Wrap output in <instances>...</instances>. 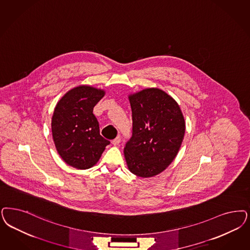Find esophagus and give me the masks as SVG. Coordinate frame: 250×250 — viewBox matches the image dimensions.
I'll return each instance as SVG.
<instances>
[{"label":"esophagus","mask_w":250,"mask_h":250,"mask_svg":"<svg viewBox=\"0 0 250 250\" xmlns=\"http://www.w3.org/2000/svg\"><path fill=\"white\" fill-rule=\"evenodd\" d=\"M121 142V138L120 136H118L117 138H114L113 140H112V144L114 145V146H118L119 144H120Z\"/></svg>","instance_id":"1"}]
</instances>
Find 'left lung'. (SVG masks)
<instances>
[{
	"label": "left lung",
	"instance_id": "1",
	"mask_svg": "<svg viewBox=\"0 0 250 250\" xmlns=\"http://www.w3.org/2000/svg\"><path fill=\"white\" fill-rule=\"evenodd\" d=\"M133 134L124 149L128 170L142 178L164 172L177 155L186 122L175 100L158 87L128 95Z\"/></svg>",
	"mask_w": 250,
	"mask_h": 250
}]
</instances>
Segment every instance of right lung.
<instances>
[{
  "instance_id": "1",
  "label": "right lung",
  "mask_w": 250,
  "mask_h": 250,
  "mask_svg": "<svg viewBox=\"0 0 250 250\" xmlns=\"http://www.w3.org/2000/svg\"><path fill=\"white\" fill-rule=\"evenodd\" d=\"M104 95L102 88L80 85L63 95L54 108L52 133L56 150L65 164L78 170L93 167L110 144L100 135L93 114Z\"/></svg>"
}]
</instances>
